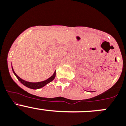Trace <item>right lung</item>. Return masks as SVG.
<instances>
[{
    "instance_id": "add662e5",
    "label": "right lung",
    "mask_w": 126,
    "mask_h": 126,
    "mask_svg": "<svg viewBox=\"0 0 126 126\" xmlns=\"http://www.w3.org/2000/svg\"><path fill=\"white\" fill-rule=\"evenodd\" d=\"M12 69H13V73H14V75L16 76V78H17V79L26 87L29 88L31 89H33V90H36V89H39L43 87V86H45L46 84H47L48 83H50L51 81H53L55 78V74H56V72H54V73L53 74V75L51 77H50L49 78L45 80V81H41V82H36V83H32V82H29V81H26L25 80H23V79H21V78L18 76L17 74H16L15 72H14V69L13 68V66H12Z\"/></svg>"
}]
</instances>
